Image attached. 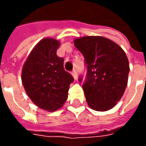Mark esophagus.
Returning <instances> with one entry per match:
<instances>
[{"instance_id":"obj_1","label":"esophagus","mask_w":146,"mask_h":146,"mask_svg":"<svg viewBox=\"0 0 146 146\" xmlns=\"http://www.w3.org/2000/svg\"><path fill=\"white\" fill-rule=\"evenodd\" d=\"M72 76H73V79L76 80L77 78H78V76H77V73H76V71L75 70H73V72H72Z\"/></svg>"}]
</instances>
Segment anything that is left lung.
Returning a JSON list of instances; mask_svg holds the SVG:
<instances>
[{"instance_id": "8db88e82", "label": "left lung", "mask_w": 146, "mask_h": 146, "mask_svg": "<svg viewBox=\"0 0 146 146\" xmlns=\"http://www.w3.org/2000/svg\"><path fill=\"white\" fill-rule=\"evenodd\" d=\"M73 42L84 55L88 68L83 90L89 107L100 112L113 109L127 85L130 67L126 53L104 36H83Z\"/></svg>"}]
</instances>
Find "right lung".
Listing matches in <instances>:
<instances>
[{
	"label": "right lung",
	"instance_id": "1",
	"mask_svg": "<svg viewBox=\"0 0 146 146\" xmlns=\"http://www.w3.org/2000/svg\"><path fill=\"white\" fill-rule=\"evenodd\" d=\"M60 41L45 37L30 51L22 70V82L36 106L48 112L59 110L68 98L73 76L64 70L62 58L56 54Z\"/></svg>",
	"mask_w": 146,
	"mask_h": 146
}]
</instances>
